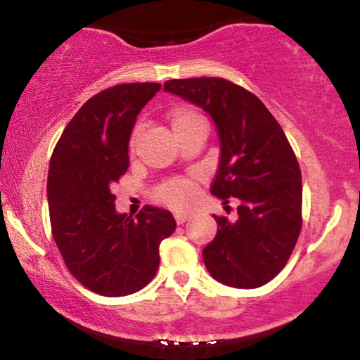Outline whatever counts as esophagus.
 Listing matches in <instances>:
<instances>
[{"instance_id":"34e87169","label":"esophagus","mask_w":360,"mask_h":360,"mask_svg":"<svg viewBox=\"0 0 360 360\" xmlns=\"http://www.w3.org/2000/svg\"><path fill=\"white\" fill-rule=\"evenodd\" d=\"M174 218H176V223H177V225H184V223L188 221L189 218H191V217H189L188 213H183V212H176V213H174Z\"/></svg>"}]
</instances>
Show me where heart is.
Returning <instances> with one entry per match:
<instances>
[{"label": "heart", "instance_id": "b5f03b06", "mask_svg": "<svg viewBox=\"0 0 360 360\" xmlns=\"http://www.w3.org/2000/svg\"><path fill=\"white\" fill-rule=\"evenodd\" d=\"M198 123H205L201 115L191 108H177L172 111L171 115V128L174 135L181 134V131L188 130L189 127L198 125ZM139 135V128L134 131L130 140V147L134 148L135 139ZM198 194V179L196 177H176V179L166 181L155 189V200L160 203L172 206V208H188L189 205L194 203Z\"/></svg>", "mask_w": 360, "mask_h": 360}]
</instances>
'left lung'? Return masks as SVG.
<instances>
[{"label":"left lung","mask_w":360,"mask_h":360,"mask_svg":"<svg viewBox=\"0 0 360 360\" xmlns=\"http://www.w3.org/2000/svg\"><path fill=\"white\" fill-rule=\"evenodd\" d=\"M164 91L213 118L220 164L210 191L225 205L238 201L235 221L213 214L218 232L203 249L206 269L226 286H264L301 232V171L283 128L255 94L221 77L171 79Z\"/></svg>","instance_id":"obj_1"}]
</instances>
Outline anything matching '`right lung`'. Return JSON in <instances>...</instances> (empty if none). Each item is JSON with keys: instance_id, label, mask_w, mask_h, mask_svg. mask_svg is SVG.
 <instances>
[{"instance_id": "obj_1", "label": "right lung", "mask_w": 360, "mask_h": 360, "mask_svg": "<svg viewBox=\"0 0 360 360\" xmlns=\"http://www.w3.org/2000/svg\"><path fill=\"white\" fill-rule=\"evenodd\" d=\"M159 82L118 84L89 98L62 131L47 179L53 240L82 286L127 296L154 279L159 245L176 230L171 212L143 206L137 217L115 210V183L127 172L128 142L140 110Z\"/></svg>"}]
</instances>
